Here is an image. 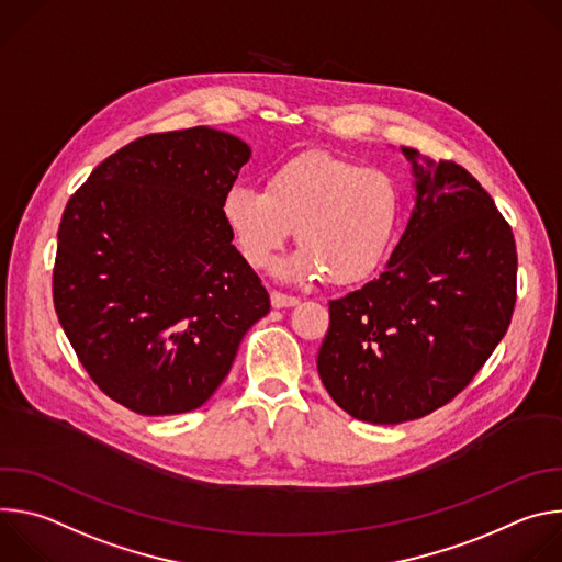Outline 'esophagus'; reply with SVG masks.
Here are the masks:
<instances>
[{
	"label": "esophagus",
	"mask_w": 562,
	"mask_h": 562,
	"mask_svg": "<svg viewBox=\"0 0 562 562\" xmlns=\"http://www.w3.org/2000/svg\"><path fill=\"white\" fill-rule=\"evenodd\" d=\"M300 300L293 297V295H286V293H280V291H271V304L276 308H286V306H295Z\"/></svg>",
	"instance_id": "esophagus-1"
}]
</instances>
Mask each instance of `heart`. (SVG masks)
<instances>
[{"instance_id": "b5f03b06", "label": "heart", "mask_w": 562, "mask_h": 562, "mask_svg": "<svg viewBox=\"0 0 562 562\" xmlns=\"http://www.w3.org/2000/svg\"><path fill=\"white\" fill-rule=\"evenodd\" d=\"M222 217L254 269H267L297 228L302 247L276 267L278 278L351 286L386 260L403 220V191L384 171L302 153L271 171L267 189L233 184Z\"/></svg>"}]
</instances>
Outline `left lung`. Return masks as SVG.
I'll return each mask as SVG.
<instances>
[{
	"label": "left lung",
	"instance_id": "8db88e82",
	"mask_svg": "<svg viewBox=\"0 0 562 562\" xmlns=\"http://www.w3.org/2000/svg\"><path fill=\"white\" fill-rule=\"evenodd\" d=\"M416 206L380 278L329 302L317 373L336 405L373 425L423 418L494 353L516 304V243L490 193L456 162L400 148Z\"/></svg>",
	"mask_w": 562,
	"mask_h": 562
}]
</instances>
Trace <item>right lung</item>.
<instances>
[{
	"mask_svg": "<svg viewBox=\"0 0 562 562\" xmlns=\"http://www.w3.org/2000/svg\"><path fill=\"white\" fill-rule=\"evenodd\" d=\"M251 148L195 126L144 135L89 176L57 231L53 302L79 362L142 416L202 407L271 308L222 198Z\"/></svg>",
	"mask_w": 562,
	"mask_h": 562,
	"instance_id": "1",
	"label": "right lung"
}]
</instances>
